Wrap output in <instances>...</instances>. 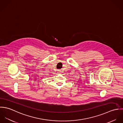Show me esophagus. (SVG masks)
Instances as JSON below:
<instances>
[{
	"label": "esophagus",
	"instance_id": "obj_1",
	"mask_svg": "<svg viewBox=\"0 0 123 123\" xmlns=\"http://www.w3.org/2000/svg\"><path fill=\"white\" fill-rule=\"evenodd\" d=\"M61 71H60V70H58V71H57V72H58V73H61Z\"/></svg>",
	"mask_w": 123,
	"mask_h": 123
}]
</instances>
